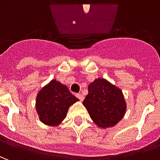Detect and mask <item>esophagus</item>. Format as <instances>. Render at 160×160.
<instances>
[{"label":"esophagus","instance_id":"esophagus-1","mask_svg":"<svg viewBox=\"0 0 160 160\" xmlns=\"http://www.w3.org/2000/svg\"><path fill=\"white\" fill-rule=\"evenodd\" d=\"M76 97L78 98H79V99H80V101H82L84 99V96L81 93H77L76 94Z\"/></svg>","mask_w":160,"mask_h":160}]
</instances>
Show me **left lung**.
I'll return each mask as SVG.
<instances>
[{
	"label": "left lung",
	"mask_w": 160,
	"mask_h": 160,
	"mask_svg": "<svg viewBox=\"0 0 160 160\" xmlns=\"http://www.w3.org/2000/svg\"><path fill=\"white\" fill-rule=\"evenodd\" d=\"M82 104L94 123L101 128L114 127L123 118L127 104L120 88L104 78L89 84Z\"/></svg>",
	"instance_id": "obj_1"
}]
</instances>
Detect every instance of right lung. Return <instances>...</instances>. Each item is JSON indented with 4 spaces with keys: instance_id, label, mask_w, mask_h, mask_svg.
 I'll return each mask as SVG.
<instances>
[{
    "instance_id": "obj_1",
    "label": "right lung",
    "mask_w": 160,
    "mask_h": 160,
    "mask_svg": "<svg viewBox=\"0 0 160 160\" xmlns=\"http://www.w3.org/2000/svg\"><path fill=\"white\" fill-rule=\"evenodd\" d=\"M79 99L73 96L67 86L52 80L40 89L36 98V111L42 123L56 127L66 118L71 105Z\"/></svg>"
}]
</instances>
